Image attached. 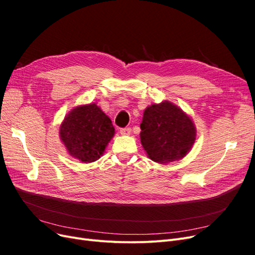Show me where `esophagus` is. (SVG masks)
Masks as SVG:
<instances>
[{"instance_id": "1", "label": "esophagus", "mask_w": 255, "mask_h": 255, "mask_svg": "<svg viewBox=\"0 0 255 255\" xmlns=\"http://www.w3.org/2000/svg\"><path fill=\"white\" fill-rule=\"evenodd\" d=\"M120 134L121 135H129L130 134V128H120Z\"/></svg>"}]
</instances>
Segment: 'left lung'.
<instances>
[{
	"label": "left lung",
	"instance_id": "obj_1",
	"mask_svg": "<svg viewBox=\"0 0 255 255\" xmlns=\"http://www.w3.org/2000/svg\"><path fill=\"white\" fill-rule=\"evenodd\" d=\"M140 128L144 151L159 164L183 158L196 140V128L189 116L168 101L146 107Z\"/></svg>",
	"mask_w": 255,
	"mask_h": 255
}]
</instances>
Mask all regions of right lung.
<instances>
[{
  "label": "right lung",
  "mask_w": 255,
  "mask_h": 255,
  "mask_svg": "<svg viewBox=\"0 0 255 255\" xmlns=\"http://www.w3.org/2000/svg\"><path fill=\"white\" fill-rule=\"evenodd\" d=\"M114 134L112 120L95 103L75 107L59 128L69 154L83 163L99 159Z\"/></svg>",
  "instance_id": "1"
}]
</instances>
